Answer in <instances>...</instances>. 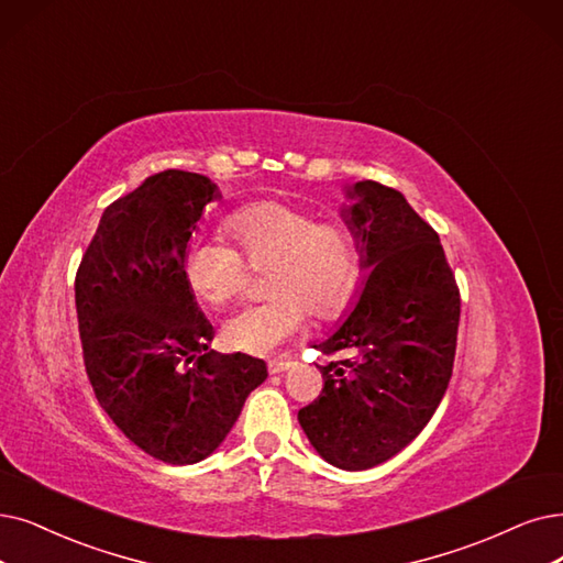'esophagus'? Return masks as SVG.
Instances as JSON below:
<instances>
[{"label": "esophagus", "instance_id": "34e87169", "mask_svg": "<svg viewBox=\"0 0 563 563\" xmlns=\"http://www.w3.org/2000/svg\"><path fill=\"white\" fill-rule=\"evenodd\" d=\"M290 367V360H267V372L269 374H282Z\"/></svg>", "mask_w": 563, "mask_h": 563}]
</instances>
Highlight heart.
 Segmentation results:
<instances>
[{
    "label": "heart",
    "instance_id": "1",
    "mask_svg": "<svg viewBox=\"0 0 563 563\" xmlns=\"http://www.w3.org/2000/svg\"><path fill=\"white\" fill-rule=\"evenodd\" d=\"M227 231L241 254L221 240L198 238L187 246L185 275L198 298L223 307L246 288L245 260L254 269L269 265L265 294L273 298L223 323V340L233 349L269 353L305 328L307 311L332 321L351 305L363 273V244L349 221H319L302 208L265 200L238 210Z\"/></svg>",
    "mask_w": 563,
    "mask_h": 563
}]
</instances>
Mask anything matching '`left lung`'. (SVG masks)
Instances as JSON below:
<instances>
[{
	"label": "left lung",
	"instance_id": "obj_1",
	"mask_svg": "<svg viewBox=\"0 0 563 563\" xmlns=\"http://www.w3.org/2000/svg\"><path fill=\"white\" fill-rule=\"evenodd\" d=\"M342 217L363 244L367 284L325 342L323 390L298 411L317 453L346 471L395 457L430 422L453 376L460 288L437 231L399 191L346 187Z\"/></svg>",
	"mask_w": 563,
	"mask_h": 563
}]
</instances>
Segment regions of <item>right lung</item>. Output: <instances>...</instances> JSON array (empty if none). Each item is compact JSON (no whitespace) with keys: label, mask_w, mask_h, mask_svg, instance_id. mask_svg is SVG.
<instances>
[{"label":"right lung","mask_w":563,"mask_h":563,"mask_svg":"<svg viewBox=\"0 0 563 563\" xmlns=\"http://www.w3.org/2000/svg\"><path fill=\"white\" fill-rule=\"evenodd\" d=\"M210 177L150 175L110 203L76 273L89 384L108 418L150 457L196 464L267 378L261 357L208 349L214 330L185 275L198 219L219 198Z\"/></svg>","instance_id":"1"}]
</instances>
